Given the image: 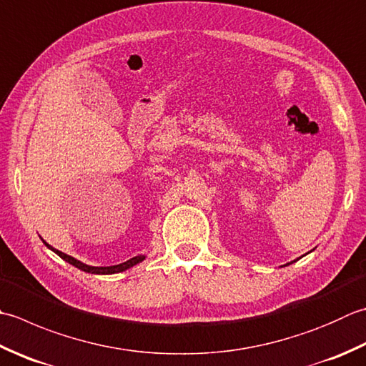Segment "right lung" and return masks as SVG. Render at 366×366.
Here are the masks:
<instances>
[{"label": "right lung", "mask_w": 366, "mask_h": 366, "mask_svg": "<svg viewBox=\"0 0 366 366\" xmlns=\"http://www.w3.org/2000/svg\"><path fill=\"white\" fill-rule=\"evenodd\" d=\"M46 246H47L49 249H52L54 252H55L56 255H59V257H61L63 260H66L68 263L73 264V267H76V268H79V269H82V271H87V273H92V274H114V273H120V271H125V269H128V268H132V267H134L136 263H139V262H142V260L146 259L144 255H138V257H133V259L127 260V262H124V263L114 264V267H89V264H85V263H82V262H79V260L73 259V257H71V255L63 254V252H60V250H56V249H54L52 246H49L47 242H46Z\"/></svg>", "instance_id": "1"}]
</instances>
